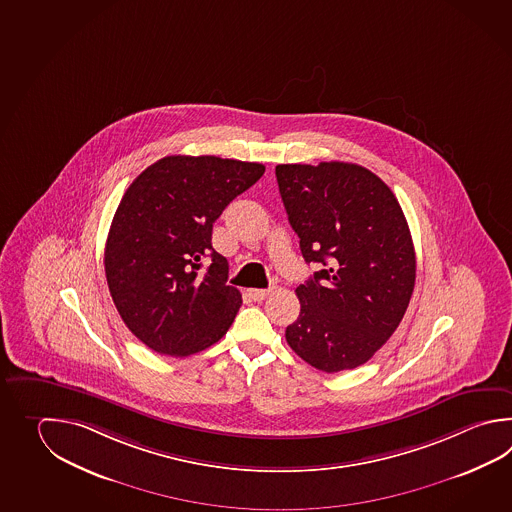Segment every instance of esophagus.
Listing matches in <instances>:
<instances>
[{"instance_id":"obj_1","label":"esophagus","mask_w":512,"mask_h":512,"mask_svg":"<svg viewBox=\"0 0 512 512\" xmlns=\"http://www.w3.org/2000/svg\"><path fill=\"white\" fill-rule=\"evenodd\" d=\"M248 295H250L253 301H262V299H266V297L270 295V290H257V288H251V290H248Z\"/></svg>"}]
</instances>
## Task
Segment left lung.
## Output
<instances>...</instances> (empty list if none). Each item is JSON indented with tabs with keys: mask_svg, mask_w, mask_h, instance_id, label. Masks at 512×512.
Returning a JSON list of instances; mask_svg holds the SVG:
<instances>
[{
	"mask_svg": "<svg viewBox=\"0 0 512 512\" xmlns=\"http://www.w3.org/2000/svg\"><path fill=\"white\" fill-rule=\"evenodd\" d=\"M275 175L304 261L319 264L295 290L301 313L286 341L326 374L365 365L396 332L416 284L403 209L357 164H279Z\"/></svg>",
	"mask_w": 512,
	"mask_h": 512,
	"instance_id": "8db88e82",
	"label": "left lung"
}]
</instances>
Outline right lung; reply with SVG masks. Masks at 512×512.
<instances>
[{
    "instance_id": "obj_1",
    "label": "right lung",
    "mask_w": 512,
    "mask_h": 512,
    "mask_svg": "<svg viewBox=\"0 0 512 512\" xmlns=\"http://www.w3.org/2000/svg\"><path fill=\"white\" fill-rule=\"evenodd\" d=\"M262 173L257 162L173 155L127 188L107 235L105 277L122 321L151 350L186 357L228 332L242 297L226 282L228 261L211 231Z\"/></svg>"
}]
</instances>
